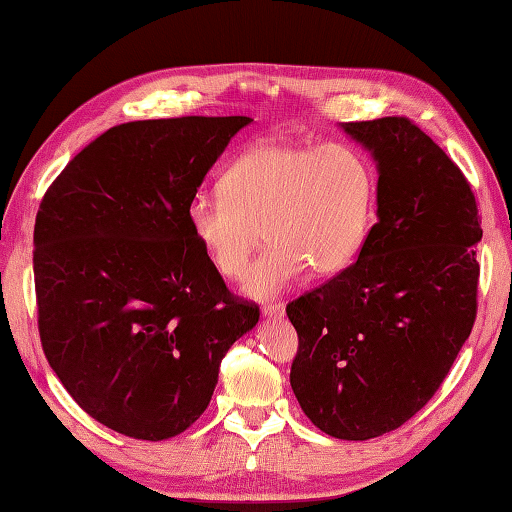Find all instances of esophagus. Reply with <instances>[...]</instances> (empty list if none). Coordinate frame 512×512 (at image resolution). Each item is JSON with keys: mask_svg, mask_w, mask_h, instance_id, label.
<instances>
[{"mask_svg": "<svg viewBox=\"0 0 512 512\" xmlns=\"http://www.w3.org/2000/svg\"><path fill=\"white\" fill-rule=\"evenodd\" d=\"M262 315L268 319H282L286 315V306L284 304H266L262 308Z\"/></svg>", "mask_w": 512, "mask_h": 512, "instance_id": "1", "label": "esophagus"}]
</instances>
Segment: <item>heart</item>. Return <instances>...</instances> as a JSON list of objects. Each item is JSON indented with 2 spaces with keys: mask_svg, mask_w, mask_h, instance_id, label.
<instances>
[{
  "mask_svg": "<svg viewBox=\"0 0 512 512\" xmlns=\"http://www.w3.org/2000/svg\"><path fill=\"white\" fill-rule=\"evenodd\" d=\"M375 197V170L355 148L277 139L244 150L226 168L219 193L190 197L186 222L224 279L246 273L264 228L268 246L244 293L270 299L308 266L322 277L353 266L373 226Z\"/></svg>",
  "mask_w": 512,
  "mask_h": 512,
  "instance_id": "1",
  "label": "heart"
}]
</instances>
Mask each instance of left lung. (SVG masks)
I'll list each match as a JSON object with an SVG mask.
<instances>
[{
  "label": "left lung",
  "mask_w": 512,
  "mask_h": 512,
  "mask_svg": "<svg viewBox=\"0 0 512 512\" xmlns=\"http://www.w3.org/2000/svg\"><path fill=\"white\" fill-rule=\"evenodd\" d=\"M342 128L377 164V224L353 266L286 306L290 386L319 430L364 442L428 404L473 330L482 219L462 170L410 119Z\"/></svg>",
  "instance_id": "8db88e82"
}]
</instances>
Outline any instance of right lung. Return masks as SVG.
<instances>
[{
	"instance_id": "obj_1",
	"label": "right lung",
	"mask_w": 512,
	"mask_h": 512,
	"mask_svg": "<svg viewBox=\"0 0 512 512\" xmlns=\"http://www.w3.org/2000/svg\"><path fill=\"white\" fill-rule=\"evenodd\" d=\"M250 117L115 126L62 170L35 219L39 337L70 397L126 437L197 422L228 348L259 322L193 239L186 206Z\"/></svg>"
}]
</instances>
